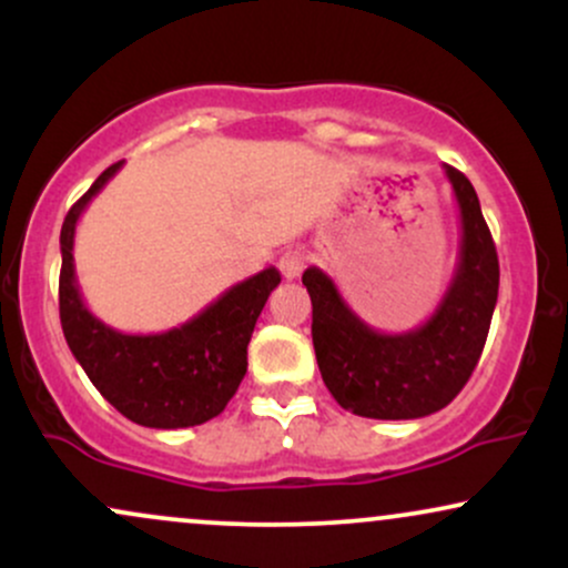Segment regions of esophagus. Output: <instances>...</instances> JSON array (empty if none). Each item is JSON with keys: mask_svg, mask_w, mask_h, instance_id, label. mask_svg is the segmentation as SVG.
Returning a JSON list of instances; mask_svg holds the SVG:
<instances>
[{"mask_svg": "<svg viewBox=\"0 0 568 568\" xmlns=\"http://www.w3.org/2000/svg\"><path fill=\"white\" fill-rule=\"evenodd\" d=\"M304 264H306V256L304 251H298V247H291V251H285L283 256H280V272H283L285 280L302 275Z\"/></svg>", "mask_w": 568, "mask_h": 568, "instance_id": "34e87169", "label": "esophagus"}]
</instances>
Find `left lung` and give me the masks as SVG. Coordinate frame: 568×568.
Returning a JSON list of instances; mask_svg holds the SVG:
<instances>
[{"mask_svg": "<svg viewBox=\"0 0 568 568\" xmlns=\"http://www.w3.org/2000/svg\"><path fill=\"white\" fill-rule=\"evenodd\" d=\"M462 219L459 262L427 323L379 334L349 310L317 266L302 275L312 298V344L325 387L342 408L368 419H419L462 393L484 352L499 293V258L465 173L446 165Z\"/></svg>", "mask_w": 568, "mask_h": 568, "instance_id": "8db88e82", "label": "left lung"}]
</instances>
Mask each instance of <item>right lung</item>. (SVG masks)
<instances>
[{
  "mask_svg": "<svg viewBox=\"0 0 568 568\" xmlns=\"http://www.w3.org/2000/svg\"><path fill=\"white\" fill-rule=\"evenodd\" d=\"M120 168L116 162L98 175L63 219L58 280L63 336L98 393L130 422L158 429L202 425L237 393L247 371V342L280 272L270 266L232 285L192 321L162 334H122L101 323L82 302L71 251L82 211Z\"/></svg>",
  "mask_w": 568,
  "mask_h": 568,
  "instance_id": "obj_1",
  "label": "right lung"
}]
</instances>
